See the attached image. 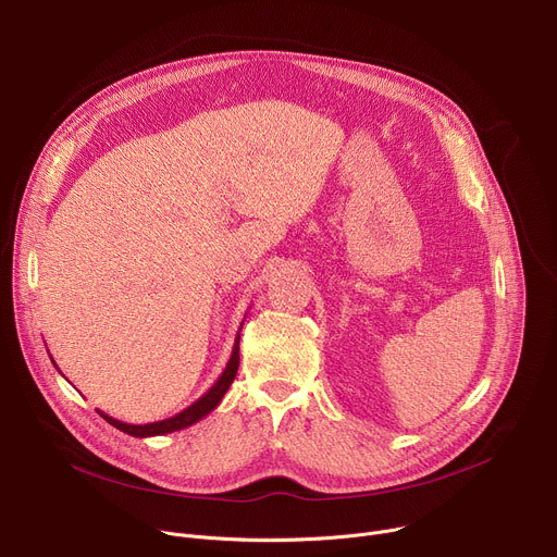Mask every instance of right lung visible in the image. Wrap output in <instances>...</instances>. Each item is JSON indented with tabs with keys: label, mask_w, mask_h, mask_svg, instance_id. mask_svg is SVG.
Here are the masks:
<instances>
[{
	"label": "right lung",
	"mask_w": 557,
	"mask_h": 557,
	"mask_svg": "<svg viewBox=\"0 0 557 557\" xmlns=\"http://www.w3.org/2000/svg\"><path fill=\"white\" fill-rule=\"evenodd\" d=\"M244 324V322H242ZM242 331V329H239ZM53 360V358H51ZM55 364V362H53ZM237 369H239V333L235 338V345H233V354H231V360L226 364L224 372H221V376L216 379V383L201 396L197 398L190 407H185L183 412L170 417V419H163V421H157V423H145V425H132V423H123L119 419H111L109 414L100 412L98 414L109 423L119 428L121 432L129 434V436H138V438H145V436H161V434H170V432H176V430H183V428H190L195 425L197 421H201L203 417H208L214 407L221 403V398H224V394L228 392V387L233 385L235 376H237Z\"/></svg>",
	"instance_id": "1"
}]
</instances>
